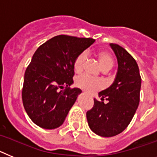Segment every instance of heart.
<instances>
[{
  "mask_svg": "<svg viewBox=\"0 0 157 157\" xmlns=\"http://www.w3.org/2000/svg\"><path fill=\"white\" fill-rule=\"evenodd\" d=\"M98 60L102 70L110 69L113 67L114 61L111 55L109 53L101 51L98 54ZM86 61V54L81 53L75 58L73 62V69L76 73H80L84 67ZM76 84L79 88L87 90L88 92H95L103 87V84L102 80L91 77L87 74L81 75L76 80Z\"/></svg>",
  "mask_w": 157,
  "mask_h": 157,
  "instance_id": "heart-1",
  "label": "heart"
}]
</instances>
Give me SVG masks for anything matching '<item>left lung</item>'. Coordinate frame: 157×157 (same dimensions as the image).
<instances>
[{"instance_id":"left-lung-1","label":"left lung","mask_w":157,"mask_h":157,"mask_svg":"<svg viewBox=\"0 0 157 157\" xmlns=\"http://www.w3.org/2000/svg\"><path fill=\"white\" fill-rule=\"evenodd\" d=\"M110 46L118 61L115 79L109 88L99 92L101 101L94 99L93 107L86 114L92 131L104 137L118 135L127 127L138 107L141 86L135 59L119 45L110 43Z\"/></svg>"}]
</instances>
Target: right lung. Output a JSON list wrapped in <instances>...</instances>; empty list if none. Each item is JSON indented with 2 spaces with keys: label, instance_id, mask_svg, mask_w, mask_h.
Segmentation results:
<instances>
[{
  "label": "right lung",
  "instance_id": "obj_1",
  "mask_svg": "<svg viewBox=\"0 0 157 157\" xmlns=\"http://www.w3.org/2000/svg\"><path fill=\"white\" fill-rule=\"evenodd\" d=\"M94 42L91 38L57 35L36 50L25 71L22 99L27 114L39 127L53 129L63 124L82 92L69 88L73 62Z\"/></svg>",
  "mask_w": 157,
  "mask_h": 157
}]
</instances>
